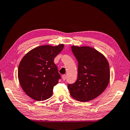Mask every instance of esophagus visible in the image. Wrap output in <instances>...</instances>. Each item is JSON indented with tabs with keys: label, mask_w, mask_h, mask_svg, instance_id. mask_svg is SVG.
<instances>
[{
	"label": "esophagus",
	"mask_w": 130,
	"mask_h": 130,
	"mask_svg": "<svg viewBox=\"0 0 130 130\" xmlns=\"http://www.w3.org/2000/svg\"><path fill=\"white\" fill-rule=\"evenodd\" d=\"M66 78H67V76H66V74H63V75L62 76V79L63 80L65 81Z\"/></svg>",
	"instance_id": "esophagus-1"
}]
</instances>
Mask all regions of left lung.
Segmentation results:
<instances>
[{
	"label": "left lung",
	"instance_id": "obj_1",
	"mask_svg": "<svg viewBox=\"0 0 130 130\" xmlns=\"http://www.w3.org/2000/svg\"><path fill=\"white\" fill-rule=\"evenodd\" d=\"M78 61V77L75 83L68 84L70 94L79 102L91 101L100 95L108 85L109 65L103 54L89 46H72Z\"/></svg>",
	"mask_w": 130,
	"mask_h": 130
}]
</instances>
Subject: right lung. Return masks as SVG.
<instances>
[{"label":"right lung","mask_w":130,"mask_h":130,"mask_svg":"<svg viewBox=\"0 0 130 130\" xmlns=\"http://www.w3.org/2000/svg\"><path fill=\"white\" fill-rule=\"evenodd\" d=\"M63 47V44L39 46L22 59L18 70V80L23 91L32 99L43 101L52 96L53 87L61 78L54 58Z\"/></svg>","instance_id":"obj_1"}]
</instances>
